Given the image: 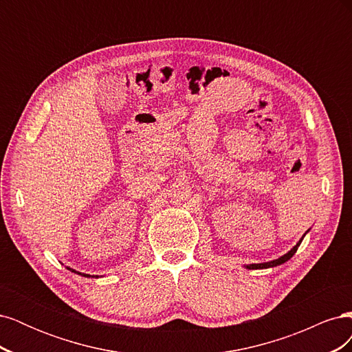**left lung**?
<instances>
[{
  "mask_svg": "<svg viewBox=\"0 0 352 352\" xmlns=\"http://www.w3.org/2000/svg\"><path fill=\"white\" fill-rule=\"evenodd\" d=\"M300 243H301V241L298 242L295 247L287 252V254H285L283 257H280V258H278V260H273V261H269V263H260V264H250V265H247V269H267V267H276V265H279V264H283L285 261H287L289 260L292 255L296 252V250H298V247H300Z\"/></svg>",
  "mask_w": 352,
  "mask_h": 352,
  "instance_id": "left-lung-1",
  "label": "left lung"
}]
</instances>
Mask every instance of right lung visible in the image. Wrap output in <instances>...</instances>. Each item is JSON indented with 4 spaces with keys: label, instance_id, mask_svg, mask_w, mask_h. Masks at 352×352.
<instances>
[{
    "label": "right lung",
    "instance_id": "right-lung-1",
    "mask_svg": "<svg viewBox=\"0 0 352 352\" xmlns=\"http://www.w3.org/2000/svg\"><path fill=\"white\" fill-rule=\"evenodd\" d=\"M69 270H72V272H74V273H78L76 270H73V269H69ZM79 274H82V273H79ZM82 276H87V278H91V276H89V274H82Z\"/></svg>",
    "mask_w": 352,
    "mask_h": 352
}]
</instances>
